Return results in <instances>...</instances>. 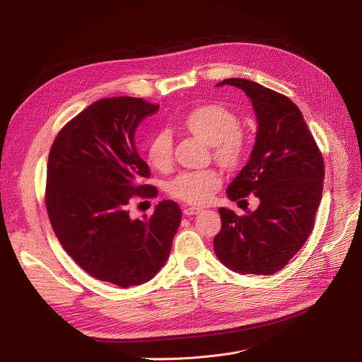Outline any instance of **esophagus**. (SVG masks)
I'll return each instance as SVG.
<instances>
[{
	"instance_id": "esophagus-1",
	"label": "esophagus",
	"mask_w": 362,
	"mask_h": 362,
	"mask_svg": "<svg viewBox=\"0 0 362 362\" xmlns=\"http://www.w3.org/2000/svg\"><path fill=\"white\" fill-rule=\"evenodd\" d=\"M201 210L202 208H199V206H185L183 213H185V216H195V214L201 213Z\"/></svg>"
}]
</instances>
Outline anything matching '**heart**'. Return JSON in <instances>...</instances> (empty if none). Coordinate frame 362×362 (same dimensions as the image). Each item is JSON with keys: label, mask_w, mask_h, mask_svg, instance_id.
Returning <instances> with one entry per match:
<instances>
[{"label": "heart", "mask_w": 362, "mask_h": 362, "mask_svg": "<svg viewBox=\"0 0 362 362\" xmlns=\"http://www.w3.org/2000/svg\"><path fill=\"white\" fill-rule=\"evenodd\" d=\"M187 130L195 136L213 145L214 158L226 165L236 167L245 157L248 139L239 127L236 114L220 104H206L197 107L183 120ZM146 158L152 167L165 170L173 160V136L170 130L157 132L149 141ZM221 185V176L214 168L183 171L168 182L167 192L189 204H205Z\"/></svg>", "instance_id": "1"}]
</instances>
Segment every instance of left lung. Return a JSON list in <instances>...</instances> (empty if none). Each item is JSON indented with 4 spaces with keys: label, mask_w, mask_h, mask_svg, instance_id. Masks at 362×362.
<instances>
[{
    "label": "left lung",
    "mask_w": 362,
    "mask_h": 362,
    "mask_svg": "<svg viewBox=\"0 0 362 362\" xmlns=\"http://www.w3.org/2000/svg\"><path fill=\"white\" fill-rule=\"evenodd\" d=\"M251 98L258 129L251 158L227 187L232 201L254 194L255 211L218 208L217 258L240 274L270 276L288 265L314 229L325 161L299 108L284 95L248 79H224ZM246 202V199H245Z\"/></svg>",
    "instance_id": "obj_1"
}]
</instances>
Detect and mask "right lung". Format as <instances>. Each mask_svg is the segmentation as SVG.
Here are the masks:
<instances>
[{"label":"right lung","instance_id":"1","mask_svg":"<svg viewBox=\"0 0 362 362\" xmlns=\"http://www.w3.org/2000/svg\"><path fill=\"white\" fill-rule=\"evenodd\" d=\"M158 104L114 97L71 119L51 146L45 206L64 251L92 277L138 286L165 264L182 220L180 206L161 201L154 214L130 218L129 206L158 191L144 179L148 164L135 148V130Z\"/></svg>","mask_w":362,"mask_h":362}]
</instances>
